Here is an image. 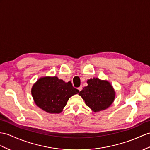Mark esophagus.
Wrapping results in <instances>:
<instances>
[{
    "label": "esophagus",
    "mask_w": 150,
    "mask_h": 150,
    "mask_svg": "<svg viewBox=\"0 0 150 150\" xmlns=\"http://www.w3.org/2000/svg\"><path fill=\"white\" fill-rule=\"evenodd\" d=\"M82 88H82V86H80L79 88H78V90H79V91H81V90H82Z\"/></svg>",
    "instance_id": "34e87169"
}]
</instances>
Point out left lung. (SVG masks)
Here are the masks:
<instances>
[{"instance_id":"8db88e82","label":"left lung","mask_w":150,"mask_h":150,"mask_svg":"<svg viewBox=\"0 0 150 150\" xmlns=\"http://www.w3.org/2000/svg\"><path fill=\"white\" fill-rule=\"evenodd\" d=\"M88 86L80 91L79 95L86 105L94 112H98L110 106L115 97V92L107 81L93 78L87 81Z\"/></svg>"}]
</instances>
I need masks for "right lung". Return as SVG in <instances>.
<instances>
[{
    "instance_id": "obj_1",
    "label": "right lung",
    "mask_w": 150,
    "mask_h": 150,
    "mask_svg": "<svg viewBox=\"0 0 150 150\" xmlns=\"http://www.w3.org/2000/svg\"><path fill=\"white\" fill-rule=\"evenodd\" d=\"M79 92L71 81L64 82L56 76L40 78L32 88L35 104L49 113H60L69 98Z\"/></svg>"
}]
</instances>
